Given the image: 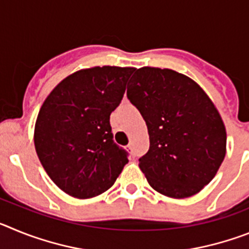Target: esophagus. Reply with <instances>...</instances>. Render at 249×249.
Instances as JSON below:
<instances>
[{"mask_svg":"<svg viewBox=\"0 0 249 249\" xmlns=\"http://www.w3.org/2000/svg\"><path fill=\"white\" fill-rule=\"evenodd\" d=\"M127 149H128L131 153H133V147H132V144H128V146H127Z\"/></svg>","mask_w":249,"mask_h":249,"instance_id":"esophagus-1","label":"esophagus"}]
</instances>
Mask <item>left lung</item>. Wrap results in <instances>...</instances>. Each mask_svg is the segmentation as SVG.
<instances>
[{
  "label": "left lung",
  "instance_id": "8db88e82",
  "mask_svg": "<svg viewBox=\"0 0 249 249\" xmlns=\"http://www.w3.org/2000/svg\"><path fill=\"white\" fill-rule=\"evenodd\" d=\"M127 97L148 128L149 149L138 160L149 186L173 198L198 193L226 156V128L210 97L184 74L156 67L136 70Z\"/></svg>",
  "mask_w": 249,
  "mask_h": 249
}]
</instances>
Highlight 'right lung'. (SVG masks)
<instances>
[{
	"label": "right lung",
	"mask_w": 249,
	"mask_h": 249,
	"mask_svg": "<svg viewBox=\"0 0 249 249\" xmlns=\"http://www.w3.org/2000/svg\"><path fill=\"white\" fill-rule=\"evenodd\" d=\"M132 67L74 72L50 93L35 127L43 168L63 192L91 198L113 186L128 152L113 141L109 116L120 106Z\"/></svg>",
	"instance_id": "1"
}]
</instances>
